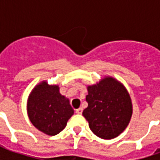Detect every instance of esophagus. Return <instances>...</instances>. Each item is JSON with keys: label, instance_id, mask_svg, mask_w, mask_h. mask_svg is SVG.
<instances>
[{"label": "esophagus", "instance_id": "esophagus-1", "mask_svg": "<svg viewBox=\"0 0 160 160\" xmlns=\"http://www.w3.org/2000/svg\"><path fill=\"white\" fill-rule=\"evenodd\" d=\"M82 112H83V109L82 108H80V109H78L75 110V113L78 114H82Z\"/></svg>", "mask_w": 160, "mask_h": 160}]
</instances>
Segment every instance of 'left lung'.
I'll use <instances>...</instances> for the list:
<instances>
[{
	"instance_id": "8db88e82",
	"label": "left lung",
	"mask_w": 160,
	"mask_h": 160,
	"mask_svg": "<svg viewBox=\"0 0 160 160\" xmlns=\"http://www.w3.org/2000/svg\"><path fill=\"white\" fill-rule=\"evenodd\" d=\"M88 107L83 115L91 131L104 139L119 136L128 126L133 107L129 94L123 84L106 76L87 87Z\"/></svg>"
}]
</instances>
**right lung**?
<instances>
[{
	"label": "right lung",
	"mask_w": 160,
	"mask_h": 160,
	"mask_svg": "<svg viewBox=\"0 0 160 160\" xmlns=\"http://www.w3.org/2000/svg\"><path fill=\"white\" fill-rule=\"evenodd\" d=\"M59 90L58 85L42 81L35 86L27 100V113L32 124L51 136L62 131L74 114L69 99Z\"/></svg>",
	"instance_id": "right-lung-1"
}]
</instances>
